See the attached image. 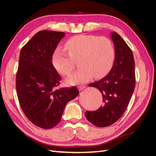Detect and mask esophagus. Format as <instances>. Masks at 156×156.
<instances>
[{"mask_svg": "<svg viewBox=\"0 0 156 156\" xmlns=\"http://www.w3.org/2000/svg\"><path fill=\"white\" fill-rule=\"evenodd\" d=\"M77 88H78L79 90H83V89L86 88V86L85 85H81V86H78Z\"/></svg>", "mask_w": 156, "mask_h": 156, "instance_id": "esophagus-1", "label": "esophagus"}]
</instances>
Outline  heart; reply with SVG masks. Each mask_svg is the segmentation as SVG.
<instances>
[{
  "instance_id": "1",
  "label": "heart",
  "mask_w": 156,
  "mask_h": 156,
  "mask_svg": "<svg viewBox=\"0 0 156 156\" xmlns=\"http://www.w3.org/2000/svg\"><path fill=\"white\" fill-rule=\"evenodd\" d=\"M68 53L57 48L52 56L55 68L63 75H69L79 60L80 68L67 79L69 84H80L89 81L93 77L101 78L111 70L115 51L112 42L106 36L79 34L69 39L65 44Z\"/></svg>"
}]
</instances>
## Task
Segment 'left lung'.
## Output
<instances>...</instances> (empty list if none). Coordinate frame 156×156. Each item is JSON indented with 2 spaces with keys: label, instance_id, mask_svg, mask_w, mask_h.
Returning a JSON list of instances; mask_svg holds the SVG:
<instances>
[{
  "label": "left lung",
  "instance_id": "left-lung-1",
  "mask_svg": "<svg viewBox=\"0 0 156 156\" xmlns=\"http://www.w3.org/2000/svg\"><path fill=\"white\" fill-rule=\"evenodd\" d=\"M115 48L112 68L105 77L89 84L102 94L103 104L94 111H87V120L97 127L109 126L119 120L129 105L135 86L133 52L116 32L111 34Z\"/></svg>",
  "mask_w": 156,
  "mask_h": 156
}]
</instances>
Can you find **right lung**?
<instances>
[{
	"instance_id": "1",
	"label": "right lung",
	"mask_w": 156,
	"mask_h": 156,
	"mask_svg": "<svg viewBox=\"0 0 156 156\" xmlns=\"http://www.w3.org/2000/svg\"><path fill=\"white\" fill-rule=\"evenodd\" d=\"M63 32L41 30L23 47L16 74L17 98L24 114L33 124L45 129L57 125L66 103L76 98V87L56 89L62 77L52 56Z\"/></svg>"
}]
</instances>
